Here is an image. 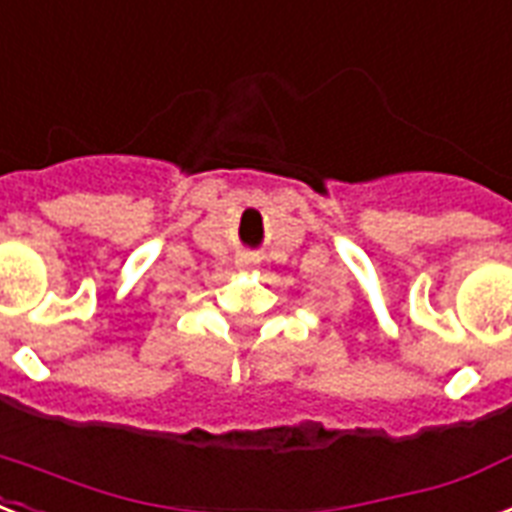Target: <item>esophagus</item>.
<instances>
[{
    "label": "esophagus",
    "mask_w": 512,
    "mask_h": 512,
    "mask_svg": "<svg viewBox=\"0 0 512 512\" xmlns=\"http://www.w3.org/2000/svg\"><path fill=\"white\" fill-rule=\"evenodd\" d=\"M240 267H253V264H259V256H253V253H243L240 259H237Z\"/></svg>",
    "instance_id": "obj_1"
}]
</instances>
